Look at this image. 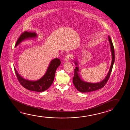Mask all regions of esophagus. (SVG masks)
Masks as SVG:
<instances>
[{
	"mask_svg": "<svg viewBox=\"0 0 130 130\" xmlns=\"http://www.w3.org/2000/svg\"><path fill=\"white\" fill-rule=\"evenodd\" d=\"M70 57L71 56H70V55H66V56L64 58V61L66 62L69 61L70 58Z\"/></svg>",
	"mask_w": 130,
	"mask_h": 130,
	"instance_id": "esophagus-1",
	"label": "esophagus"
}]
</instances>
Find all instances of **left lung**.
Segmentation results:
<instances>
[{
  "label": "left lung",
  "mask_w": 130,
  "mask_h": 130,
  "mask_svg": "<svg viewBox=\"0 0 130 130\" xmlns=\"http://www.w3.org/2000/svg\"><path fill=\"white\" fill-rule=\"evenodd\" d=\"M108 40L110 43V51L112 57V61L108 74L106 77L101 82L97 83H91L84 81L82 79L79 74V67L78 66V61L77 59H74V62L76 66L75 69V74L73 79V83L75 87L79 92L82 93L88 92L100 89L103 87L108 81L112 71V68L115 62V52L114 46L110 36L108 35Z\"/></svg>",
  "instance_id": "obj_1"
}]
</instances>
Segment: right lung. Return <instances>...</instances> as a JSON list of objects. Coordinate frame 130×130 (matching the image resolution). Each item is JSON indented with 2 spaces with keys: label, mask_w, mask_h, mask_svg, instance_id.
<instances>
[{
  "label": "right lung",
  "mask_w": 130,
  "mask_h": 130,
  "mask_svg": "<svg viewBox=\"0 0 130 130\" xmlns=\"http://www.w3.org/2000/svg\"><path fill=\"white\" fill-rule=\"evenodd\" d=\"M37 34L35 32L26 31L20 36L16 43L15 47L27 40L36 39ZM61 62L60 59L55 58L50 62L46 72L40 79L36 80H31L25 79L18 72L15 68L14 67L16 76L19 82L24 87L31 91L37 92H43L47 90L53 83L55 76V71L60 66Z\"/></svg>",
  "instance_id": "right-lung-1"
}]
</instances>
